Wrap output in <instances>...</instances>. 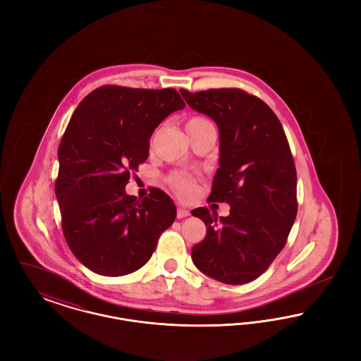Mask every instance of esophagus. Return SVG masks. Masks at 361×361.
Listing matches in <instances>:
<instances>
[{
	"mask_svg": "<svg viewBox=\"0 0 361 361\" xmlns=\"http://www.w3.org/2000/svg\"><path fill=\"white\" fill-rule=\"evenodd\" d=\"M185 216H189L188 209L184 208V207H178V209H177V218H178V219H183V218H185Z\"/></svg>",
	"mask_w": 361,
	"mask_h": 361,
	"instance_id": "34e87169",
	"label": "esophagus"
}]
</instances>
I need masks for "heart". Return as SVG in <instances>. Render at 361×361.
Wrapping results in <instances>:
<instances>
[{
    "label": "heart",
    "mask_w": 361,
    "mask_h": 361,
    "mask_svg": "<svg viewBox=\"0 0 361 361\" xmlns=\"http://www.w3.org/2000/svg\"><path fill=\"white\" fill-rule=\"evenodd\" d=\"M207 124H211L209 121H207L206 118H202V116H193L187 121V130H195V128H199V127H203ZM172 184L174 189L181 193V195H189L195 185H193V181L189 178L188 176L185 174H176L172 177Z\"/></svg>",
    "instance_id": "heart-1"
}]
</instances>
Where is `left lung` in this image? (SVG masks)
<instances>
[{"instance_id": "obj_1", "label": "left lung", "mask_w": 361, "mask_h": 361, "mask_svg": "<svg viewBox=\"0 0 361 361\" xmlns=\"http://www.w3.org/2000/svg\"><path fill=\"white\" fill-rule=\"evenodd\" d=\"M180 92L219 128V168L208 202L230 204V214L221 218L207 207L192 211L207 227L204 240L192 247L193 264L226 284L249 283L283 250L296 218V169L288 140L275 112L245 90Z\"/></svg>"}]
</instances>
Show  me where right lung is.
<instances>
[{
    "label": "right lung",
    "mask_w": 361,
    "mask_h": 361,
    "mask_svg": "<svg viewBox=\"0 0 361 361\" xmlns=\"http://www.w3.org/2000/svg\"><path fill=\"white\" fill-rule=\"evenodd\" d=\"M184 106L171 87L105 85L74 111L58 149L55 195L70 250L92 272H135L174 222L176 206L164 190L137 200L126 185L147 159L158 124Z\"/></svg>",
    "instance_id": "right-lung-1"
}]
</instances>
